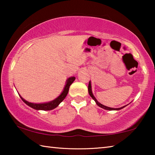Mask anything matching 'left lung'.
Here are the masks:
<instances>
[{"mask_svg": "<svg viewBox=\"0 0 155 155\" xmlns=\"http://www.w3.org/2000/svg\"><path fill=\"white\" fill-rule=\"evenodd\" d=\"M88 92H89V94H90V96L91 97V98H93V100L94 101L96 102V103L97 105H98V107H101V108H103L104 109H106V110H109V111H113V110H116V111H117V110H120V109H122L124 108V107H125L127 105L125 106H123L122 107H120V108H111V107H107V106H104L103 105V104H102L101 103H100L99 102L97 101L96 98L94 97V94L92 93V90H91V81H90V83H89V85H88ZM128 105V104H127Z\"/></svg>", "mask_w": 155, "mask_h": 155, "instance_id": "obj_1", "label": "left lung"}]
</instances>
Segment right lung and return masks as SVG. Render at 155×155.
I'll use <instances>...</instances> for the list:
<instances>
[{"label": "right lung", "mask_w": 155, "mask_h": 155, "mask_svg": "<svg viewBox=\"0 0 155 155\" xmlns=\"http://www.w3.org/2000/svg\"><path fill=\"white\" fill-rule=\"evenodd\" d=\"M75 80V77H69L66 80V83H65V87L64 88V90L61 92V94L60 95L56 98L54 100L52 101L48 102V103H30V102H28L22 98L20 95V98L22 100V101L24 103L27 104L28 106H29L31 108H33L34 109L36 110H43V111H49V110H52L55 109L57 107L59 106V104L61 103V102L64 101L65 99V97H66L67 94L69 91V88L70 86L72 85V83L74 82V81Z\"/></svg>", "instance_id": "right-lung-1"}]
</instances>
